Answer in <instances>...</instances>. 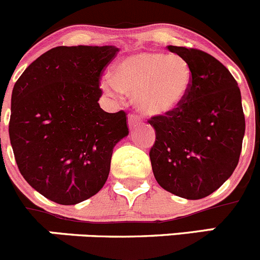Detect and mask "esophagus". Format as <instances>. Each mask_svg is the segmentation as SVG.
I'll use <instances>...</instances> for the list:
<instances>
[{
    "mask_svg": "<svg viewBox=\"0 0 260 260\" xmlns=\"http://www.w3.org/2000/svg\"><path fill=\"white\" fill-rule=\"evenodd\" d=\"M127 121H129V127L130 129H133V127H135L136 125L138 124H140V117L138 116V115H134V114H131V115H129V119H127Z\"/></svg>",
    "mask_w": 260,
    "mask_h": 260,
    "instance_id": "obj_1",
    "label": "esophagus"
}]
</instances>
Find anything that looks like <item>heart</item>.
Here are the masks:
<instances>
[{
    "mask_svg": "<svg viewBox=\"0 0 260 260\" xmlns=\"http://www.w3.org/2000/svg\"><path fill=\"white\" fill-rule=\"evenodd\" d=\"M192 81L191 66L181 55L138 51L119 61L114 78L105 77L101 88L114 97L133 94L141 114L166 116L181 107Z\"/></svg>",
    "mask_w": 260,
    "mask_h": 260,
    "instance_id": "heart-1",
    "label": "heart"
}]
</instances>
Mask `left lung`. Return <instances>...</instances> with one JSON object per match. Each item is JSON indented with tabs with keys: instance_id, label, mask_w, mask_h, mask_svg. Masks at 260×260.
<instances>
[{
	"instance_id": "1",
	"label": "left lung",
	"mask_w": 260,
	"mask_h": 260,
	"mask_svg": "<svg viewBox=\"0 0 260 260\" xmlns=\"http://www.w3.org/2000/svg\"><path fill=\"white\" fill-rule=\"evenodd\" d=\"M168 50L188 61L193 81L178 110L149 120L155 130L151 168L161 188L200 200L220 188L239 163L245 133L240 89L210 54L173 45Z\"/></svg>"
}]
</instances>
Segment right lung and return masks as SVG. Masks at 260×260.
<instances>
[{
  "label": "right lung",
  "mask_w": 260,
  "mask_h": 260,
  "mask_svg": "<svg viewBox=\"0 0 260 260\" xmlns=\"http://www.w3.org/2000/svg\"><path fill=\"white\" fill-rule=\"evenodd\" d=\"M116 46H56L15 83L9 134L20 173L40 194L76 205L106 183L114 146L129 135L125 111L100 107L102 72Z\"/></svg>",
  "instance_id": "obj_1"
}]
</instances>
